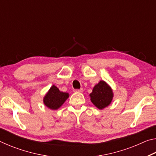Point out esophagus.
I'll return each instance as SVG.
<instances>
[{
    "instance_id": "esophagus-1",
    "label": "esophagus",
    "mask_w": 156,
    "mask_h": 156,
    "mask_svg": "<svg viewBox=\"0 0 156 156\" xmlns=\"http://www.w3.org/2000/svg\"><path fill=\"white\" fill-rule=\"evenodd\" d=\"M75 92H80V93H82V92L83 91V89H75L74 90Z\"/></svg>"
}]
</instances>
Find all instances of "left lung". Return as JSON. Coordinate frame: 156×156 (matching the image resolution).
<instances>
[{
  "label": "left lung",
  "instance_id": "obj_1",
  "mask_svg": "<svg viewBox=\"0 0 156 156\" xmlns=\"http://www.w3.org/2000/svg\"><path fill=\"white\" fill-rule=\"evenodd\" d=\"M89 96L95 106L100 109H102L107 107L112 102L113 91L105 81L101 80L98 84L95 85Z\"/></svg>",
  "mask_w": 156,
  "mask_h": 156
}]
</instances>
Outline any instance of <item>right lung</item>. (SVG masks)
I'll return each mask as SVG.
<instances>
[{
    "instance_id": "1",
    "label": "right lung",
    "mask_w": 156,
    "mask_h": 156,
    "mask_svg": "<svg viewBox=\"0 0 156 156\" xmlns=\"http://www.w3.org/2000/svg\"><path fill=\"white\" fill-rule=\"evenodd\" d=\"M68 97L67 93L60 91L56 86L53 85L44 96L43 101L44 105L49 109H57L64 103Z\"/></svg>"
}]
</instances>
